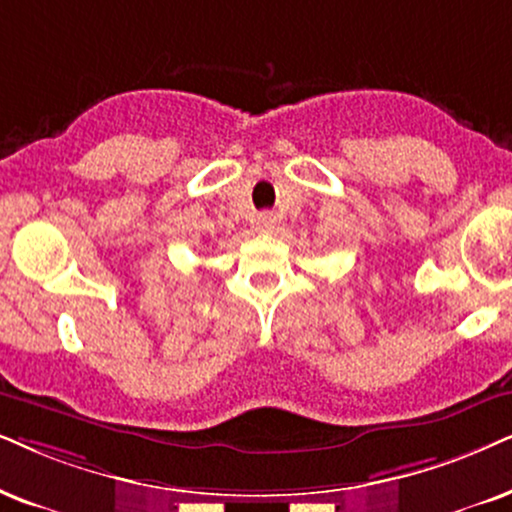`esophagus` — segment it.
I'll list each match as a JSON object with an SVG mask.
<instances>
[{
  "instance_id": "34e87169",
  "label": "esophagus",
  "mask_w": 512,
  "mask_h": 512,
  "mask_svg": "<svg viewBox=\"0 0 512 512\" xmlns=\"http://www.w3.org/2000/svg\"><path fill=\"white\" fill-rule=\"evenodd\" d=\"M276 226V215H271V212H262V215H257V229L260 231H274Z\"/></svg>"
}]
</instances>
